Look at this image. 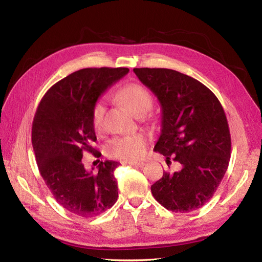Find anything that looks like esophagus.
<instances>
[{
  "mask_svg": "<svg viewBox=\"0 0 262 262\" xmlns=\"http://www.w3.org/2000/svg\"><path fill=\"white\" fill-rule=\"evenodd\" d=\"M128 164L130 166H133V167H138V168H142L144 166L143 162H129Z\"/></svg>",
  "mask_w": 262,
  "mask_h": 262,
  "instance_id": "1",
  "label": "esophagus"
}]
</instances>
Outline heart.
<instances>
[{
	"mask_svg": "<svg viewBox=\"0 0 262 262\" xmlns=\"http://www.w3.org/2000/svg\"><path fill=\"white\" fill-rule=\"evenodd\" d=\"M117 98L137 115H144L153 105V97L145 87L140 83H129L121 87L117 93ZM105 101H95L92 109V123L96 132L102 130V120L105 116ZM148 138L143 133L132 136L116 137L110 140L105 146L107 156L118 160L137 162L146 154Z\"/></svg>",
	"mask_w": 262,
	"mask_h": 262,
	"instance_id": "heart-1",
	"label": "heart"
}]
</instances>
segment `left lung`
<instances>
[{"instance_id": "obj_1", "label": "left lung", "mask_w": 262, "mask_h": 262, "mask_svg": "<svg viewBox=\"0 0 262 262\" xmlns=\"http://www.w3.org/2000/svg\"><path fill=\"white\" fill-rule=\"evenodd\" d=\"M162 107V132L154 147L167 162L181 164L150 187L172 212H191L216 191L231 157V133L220 100L195 78L170 69H133Z\"/></svg>"}]
</instances>
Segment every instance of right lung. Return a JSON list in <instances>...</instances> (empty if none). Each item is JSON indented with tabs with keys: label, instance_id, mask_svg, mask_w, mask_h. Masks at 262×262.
<instances>
[{
	"label": "right lung",
	"instance_id": "obj_1",
	"mask_svg": "<svg viewBox=\"0 0 262 262\" xmlns=\"http://www.w3.org/2000/svg\"><path fill=\"white\" fill-rule=\"evenodd\" d=\"M129 72L128 68H87L51 86L39 104L31 142L40 175L53 198L67 211L93 217L118 199L114 171L118 162H100L98 171H87L83 153L98 157L92 146L96 136L92 123L95 101L109 86Z\"/></svg>",
	"mask_w": 262,
	"mask_h": 262
}]
</instances>
